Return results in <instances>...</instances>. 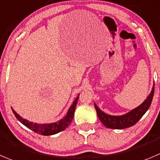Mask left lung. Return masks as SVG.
Listing matches in <instances>:
<instances>
[{"mask_svg": "<svg viewBox=\"0 0 160 160\" xmlns=\"http://www.w3.org/2000/svg\"><path fill=\"white\" fill-rule=\"evenodd\" d=\"M154 89L155 85L152 89L151 93L149 94V96L148 97V98L143 102L142 104L139 107L136 108L131 112L124 115L112 116V115H107V114L102 112L100 109H99V108L96 104H94L99 119L108 128L121 130V129H126L133 127V125L136 124L141 119V117L144 115L148 109L149 108L152 101L153 96H154Z\"/></svg>", "mask_w": 160, "mask_h": 160, "instance_id": "1", "label": "left lung"}]
</instances>
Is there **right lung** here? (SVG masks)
Returning <instances> with one entry per match:
<instances>
[{"mask_svg": "<svg viewBox=\"0 0 160 160\" xmlns=\"http://www.w3.org/2000/svg\"><path fill=\"white\" fill-rule=\"evenodd\" d=\"M79 95L78 96L77 98L73 102V104L70 108L68 114L63 119L60 120L59 122H56L54 123H49V124H37V123H33L31 122H29L27 120L23 119L22 117L19 116L16 112L12 109V112L14 113L15 116L16 117L18 120L20 122H22L24 126L28 127L33 132L38 133V134L45 135V136H49V135L56 134V133L61 132L64 130L65 129L68 128V126L71 123L73 119V117L74 115V111H75V107L77 105Z\"/></svg>", "mask_w": 160, "mask_h": 160, "instance_id": "1", "label": "right lung"}]
</instances>
